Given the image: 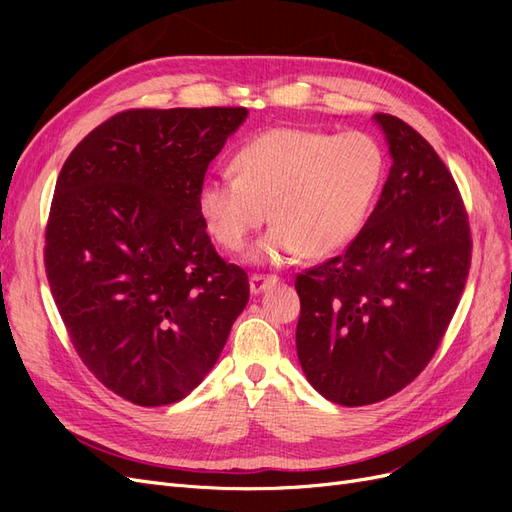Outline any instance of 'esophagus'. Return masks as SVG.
<instances>
[{
    "instance_id": "obj_1",
    "label": "esophagus",
    "mask_w": 512,
    "mask_h": 512,
    "mask_svg": "<svg viewBox=\"0 0 512 512\" xmlns=\"http://www.w3.org/2000/svg\"><path fill=\"white\" fill-rule=\"evenodd\" d=\"M277 282H280V277H277V275L254 273V275L250 277V290H252V294H260L262 290H267L269 286H273V284H277Z\"/></svg>"
}]
</instances>
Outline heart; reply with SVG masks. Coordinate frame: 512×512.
<instances>
[{
	"mask_svg": "<svg viewBox=\"0 0 512 512\" xmlns=\"http://www.w3.org/2000/svg\"><path fill=\"white\" fill-rule=\"evenodd\" d=\"M232 166L237 173L200 181V220L215 243L241 252L271 218L252 258L282 265L299 254L331 256L359 235L382 190L386 153L361 130L273 128L247 141Z\"/></svg>",
	"mask_w": 512,
	"mask_h": 512,
	"instance_id": "heart-1",
	"label": "heart"
}]
</instances>
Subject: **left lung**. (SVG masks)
I'll return each mask as SVG.
<instances>
[{
	"label": "left lung",
	"instance_id": "1",
	"mask_svg": "<svg viewBox=\"0 0 512 512\" xmlns=\"http://www.w3.org/2000/svg\"><path fill=\"white\" fill-rule=\"evenodd\" d=\"M393 166L344 254L299 273L297 354L314 389L339 406L399 393L436 354L472 260L468 213L433 147L376 113Z\"/></svg>",
	"mask_w": 512,
	"mask_h": 512
}]
</instances>
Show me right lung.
Wrapping results in <instances>:
<instances>
[{"label": "right lung", "mask_w": 512, "mask_h": 512, "mask_svg": "<svg viewBox=\"0 0 512 512\" xmlns=\"http://www.w3.org/2000/svg\"><path fill=\"white\" fill-rule=\"evenodd\" d=\"M243 106L132 108L74 147L57 177L44 267L81 361L136 406L203 382L250 299L207 235L196 192Z\"/></svg>", "instance_id": "obj_1"}]
</instances>
